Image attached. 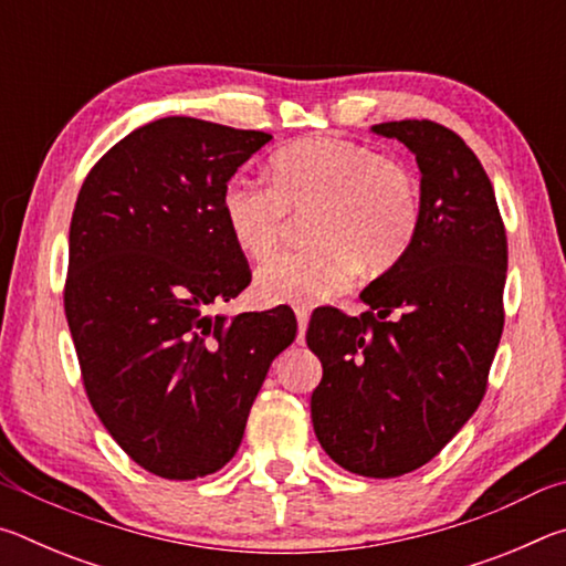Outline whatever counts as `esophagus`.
<instances>
[{
  "instance_id": "esophagus-1",
  "label": "esophagus",
  "mask_w": 566,
  "mask_h": 566,
  "mask_svg": "<svg viewBox=\"0 0 566 566\" xmlns=\"http://www.w3.org/2000/svg\"><path fill=\"white\" fill-rule=\"evenodd\" d=\"M294 314H296V327H300V344L304 342V332H306V322H310V310H306L304 304H296L294 306Z\"/></svg>"
}]
</instances>
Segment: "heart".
<instances>
[{
  "mask_svg": "<svg viewBox=\"0 0 566 566\" xmlns=\"http://www.w3.org/2000/svg\"><path fill=\"white\" fill-rule=\"evenodd\" d=\"M310 209L314 244L256 270L260 302H322L347 290L359 270H391L419 232V181L407 165L357 142L310 137L274 151L270 185L237 175L222 191L229 234L252 260L274 252L286 214Z\"/></svg>",
  "mask_w": 566,
  "mask_h": 566,
  "instance_id": "b5f03b06",
  "label": "heart"
}]
</instances>
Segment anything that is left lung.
<instances>
[{"mask_svg": "<svg viewBox=\"0 0 566 566\" xmlns=\"http://www.w3.org/2000/svg\"><path fill=\"white\" fill-rule=\"evenodd\" d=\"M421 171V222L409 252L359 296L361 317L312 314L322 361L312 391L319 444L347 472L389 479L447 447L486 391L504 327L506 234L482 161L429 119L375 124Z\"/></svg>", "mask_w": 566, "mask_h": 566, "instance_id": "left-lung-1", "label": "left lung"}]
</instances>
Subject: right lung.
Here are the masks:
<instances>
[{"mask_svg": "<svg viewBox=\"0 0 566 566\" xmlns=\"http://www.w3.org/2000/svg\"><path fill=\"white\" fill-rule=\"evenodd\" d=\"M270 139L195 117L149 122L76 197L64 312L84 389L114 442L157 476L222 469L272 359L296 337L282 306L209 314L252 282L222 191Z\"/></svg>", "mask_w": 566, "mask_h": 566, "instance_id": "1", "label": "right lung"}]
</instances>
